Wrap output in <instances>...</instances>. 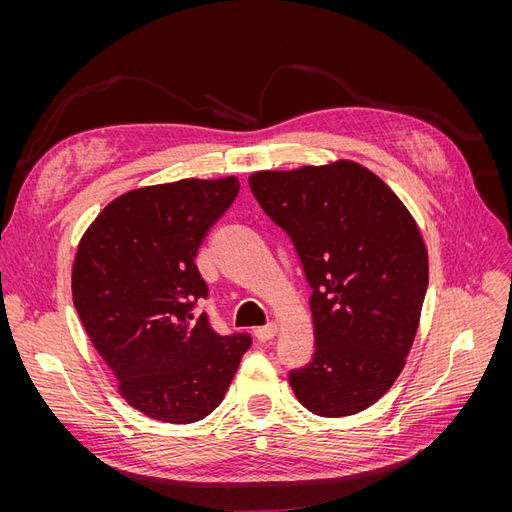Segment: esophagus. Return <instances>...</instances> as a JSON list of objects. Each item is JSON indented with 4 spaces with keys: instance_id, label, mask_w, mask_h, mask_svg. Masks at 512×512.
I'll list each match as a JSON object with an SVG mask.
<instances>
[{
    "instance_id": "1",
    "label": "esophagus",
    "mask_w": 512,
    "mask_h": 512,
    "mask_svg": "<svg viewBox=\"0 0 512 512\" xmlns=\"http://www.w3.org/2000/svg\"><path fill=\"white\" fill-rule=\"evenodd\" d=\"M275 333H277V327H275L273 322L265 324V327H258V329L254 331V335H256L258 342H269V339H273V337H275Z\"/></svg>"
}]
</instances>
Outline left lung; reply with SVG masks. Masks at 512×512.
I'll return each instance as SVG.
<instances>
[{
    "label": "left lung",
    "mask_w": 512,
    "mask_h": 512,
    "mask_svg": "<svg viewBox=\"0 0 512 512\" xmlns=\"http://www.w3.org/2000/svg\"><path fill=\"white\" fill-rule=\"evenodd\" d=\"M250 188L299 256L312 290V361L290 369L301 404L350 416L391 389L418 329L429 282L412 215L354 162L256 173Z\"/></svg>",
    "instance_id": "obj_1"
}]
</instances>
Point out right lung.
I'll return each instance as SVG.
<instances>
[{
  "instance_id": "1",
  "label": "right lung",
  "mask_w": 512,
  "mask_h": 512,
  "mask_svg": "<svg viewBox=\"0 0 512 512\" xmlns=\"http://www.w3.org/2000/svg\"><path fill=\"white\" fill-rule=\"evenodd\" d=\"M239 179H181L115 198L81 239L72 299L83 327L119 380V393L164 423H196L222 404L247 333L220 335L198 299L196 267L211 226L235 203Z\"/></svg>"
}]
</instances>
